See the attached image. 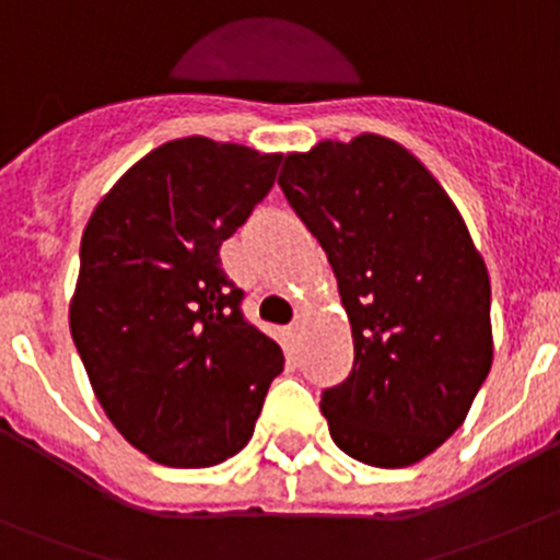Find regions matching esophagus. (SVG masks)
Returning <instances> with one entry per match:
<instances>
[{"label":"esophagus","mask_w":560,"mask_h":560,"mask_svg":"<svg viewBox=\"0 0 560 560\" xmlns=\"http://www.w3.org/2000/svg\"><path fill=\"white\" fill-rule=\"evenodd\" d=\"M290 330H292V332H295V336H298V332H301V330H303V316H298V319H295V322H292V325H290Z\"/></svg>","instance_id":"esophagus-1"}]
</instances>
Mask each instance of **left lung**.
<instances>
[{
    "label": "left lung",
    "instance_id": "8db88e82",
    "mask_svg": "<svg viewBox=\"0 0 560 560\" xmlns=\"http://www.w3.org/2000/svg\"><path fill=\"white\" fill-rule=\"evenodd\" d=\"M279 186L352 325V374L319 404L332 442L369 466L420 463L463 425L493 365L482 254L431 171L382 135L287 154Z\"/></svg>",
    "mask_w": 560,
    "mask_h": 560
}]
</instances>
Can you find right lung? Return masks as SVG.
<instances>
[{"label":"right lung","instance_id":"1","mask_svg":"<svg viewBox=\"0 0 560 560\" xmlns=\"http://www.w3.org/2000/svg\"><path fill=\"white\" fill-rule=\"evenodd\" d=\"M279 162L200 135L171 140L113 184L83 230L72 341L107 420L162 466L241 453L284 369L219 259Z\"/></svg>","mask_w":560,"mask_h":560}]
</instances>
